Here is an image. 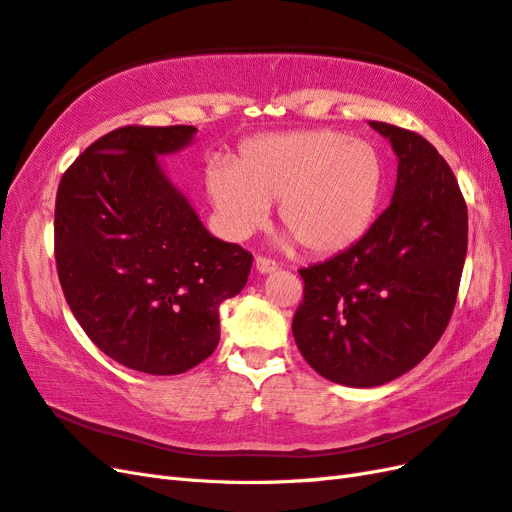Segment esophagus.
<instances>
[{
	"instance_id": "esophagus-1",
	"label": "esophagus",
	"mask_w": 512,
	"mask_h": 512,
	"mask_svg": "<svg viewBox=\"0 0 512 512\" xmlns=\"http://www.w3.org/2000/svg\"><path fill=\"white\" fill-rule=\"evenodd\" d=\"M254 267H256V271L258 273H273L275 269H278V262L275 260H271V258H262V256H258L256 260H254Z\"/></svg>"
}]
</instances>
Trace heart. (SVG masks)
Instances as JSON below:
<instances>
[{
	"mask_svg": "<svg viewBox=\"0 0 512 512\" xmlns=\"http://www.w3.org/2000/svg\"><path fill=\"white\" fill-rule=\"evenodd\" d=\"M383 178V157L370 142L314 129L256 137L241 148L237 165L213 159L206 191L232 239L250 237L278 202L284 241L331 256L370 230Z\"/></svg>",
	"mask_w": 512,
	"mask_h": 512,
	"instance_id": "b5f03b06",
	"label": "heart"
}]
</instances>
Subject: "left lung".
<instances>
[{
    "label": "left lung",
    "instance_id": "1",
    "mask_svg": "<svg viewBox=\"0 0 512 512\" xmlns=\"http://www.w3.org/2000/svg\"><path fill=\"white\" fill-rule=\"evenodd\" d=\"M398 159L392 202L349 250L301 269L293 336L321 377L375 388L418 366L450 321L467 254V206L433 144L370 122Z\"/></svg>",
    "mask_w": 512,
    "mask_h": 512
}]
</instances>
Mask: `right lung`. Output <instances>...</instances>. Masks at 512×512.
I'll return each mask as SVG.
<instances>
[{"label": "right lung", "instance_id": "1", "mask_svg": "<svg viewBox=\"0 0 512 512\" xmlns=\"http://www.w3.org/2000/svg\"><path fill=\"white\" fill-rule=\"evenodd\" d=\"M196 127H122L62 176L55 265L66 303L114 362L181 375L219 342V306L239 295L252 254L204 228L159 157L187 148Z\"/></svg>", "mask_w": 512, "mask_h": 512}]
</instances>
